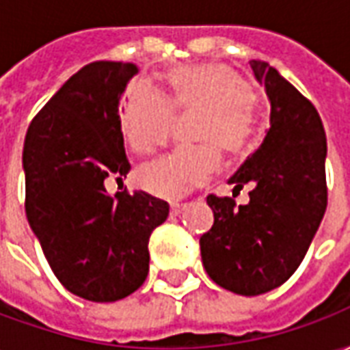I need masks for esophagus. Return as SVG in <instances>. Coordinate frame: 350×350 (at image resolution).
Wrapping results in <instances>:
<instances>
[{"label":"esophagus","instance_id":"esophagus-1","mask_svg":"<svg viewBox=\"0 0 350 350\" xmlns=\"http://www.w3.org/2000/svg\"><path fill=\"white\" fill-rule=\"evenodd\" d=\"M183 210H185V204H180V202H174V204H170V212L174 213V215H180Z\"/></svg>","mask_w":350,"mask_h":350}]
</instances>
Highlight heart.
Listing matches in <instances>:
<instances>
[{"label": "heart", "instance_id": "obj_1", "mask_svg": "<svg viewBox=\"0 0 350 350\" xmlns=\"http://www.w3.org/2000/svg\"><path fill=\"white\" fill-rule=\"evenodd\" d=\"M168 99L148 84L131 88L122 108V129L131 150L150 153L168 140L176 110H200L197 140L138 168V183L157 197H182L217 168L219 148L242 155L253 137V90L223 64L176 67L168 72Z\"/></svg>", "mask_w": 350, "mask_h": 350}]
</instances>
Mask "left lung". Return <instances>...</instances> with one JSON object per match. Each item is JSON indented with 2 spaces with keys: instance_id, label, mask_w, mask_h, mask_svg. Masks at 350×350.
I'll return each instance as SVG.
<instances>
[{
  "instance_id": "obj_1",
  "label": "left lung",
  "mask_w": 350,
  "mask_h": 350,
  "mask_svg": "<svg viewBox=\"0 0 350 350\" xmlns=\"http://www.w3.org/2000/svg\"><path fill=\"white\" fill-rule=\"evenodd\" d=\"M250 65L270 99V129L228 180L234 191L250 185V202L208 195L213 225L200 236L208 275L242 296L268 293L293 275L328 202L326 133L317 108L270 64Z\"/></svg>"
}]
</instances>
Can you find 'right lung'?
<instances>
[{
    "label": "right lung",
    "mask_w": 350,
    "mask_h": 350,
    "mask_svg": "<svg viewBox=\"0 0 350 350\" xmlns=\"http://www.w3.org/2000/svg\"><path fill=\"white\" fill-rule=\"evenodd\" d=\"M135 64L93 62L29 123L22 153L26 215L59 283L90 301L135 293L150 270L148 242L168 204L144 191L107 193L131 170L120 99Z\"/></svg>",
    "instance_id": "1"
}]
</instances>
